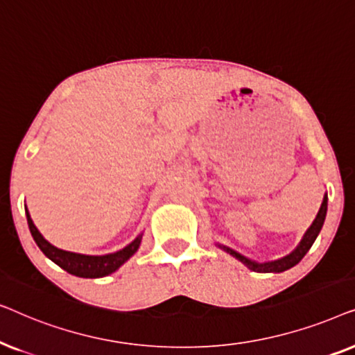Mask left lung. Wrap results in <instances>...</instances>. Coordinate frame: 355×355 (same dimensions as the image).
Returning <instances> with one entry per match:
<instances>
[{
  "label": "left lung",
  "instance_id": "8db88e82",
  "mask_svg": "<svg viewBox=\"0 0 355 355\" xmlns=\"http://www.w3.org/2000/svg\"><path fill=\"white\" fill-rule=\"evenodd\" d=\"M327 208H328V196L324 193L323 197V202H322V207H320V210L317 213V218H315L312 225H310V227L307 230V232H305L302 241L299 242V245L295 247V249L291 252L289 255L283 257V259L279 260H275V261H265V263H259V261H254L250 259H247V257L241 255L239 252L232 250L230 249V247L226 245H221L218 244V247L220 249H223L225 252H227V254L236 257L237 260L242 261L247 268H250L252 271H257V273H281V271H286L289 268H293L294 265H297L300 260L304 259V255L307 254L310 247H312V244L315 242V239H317L318 232L322 231V226L324 223V216H327Z\"/></svg>",
  "mask_w": 355,
  "mask_h": 355
}]
</instances>
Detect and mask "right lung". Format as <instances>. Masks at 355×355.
I'll return each mask as SVG.
<instances>
[{
	"label": "right lung",
	"mask_w": 355,
	"mask_h": 355,
	"mask_svg": "<svg viewBox=\"0 0 355 355\" xmlns=\"http://www.w3.org/2000/svg\"><path fill=\"white\" fill-rule=\"evenodd\" d=\"M26 215H27L28 230L32 232L33 241L37 242V245L40 247L43 254H45L51 261H55L58 266H61L62 270L67 271V273L79 276V278H103V276L114 273V271L118 270L124 261H128L130 257L137 252L140 241H142V234H140L139 237H135L129 245H125L123 250H118L114 252V254H108V255L74 254V252L61 250L58 249V247L51 245L50 242L40 234V231L37 230L35 225H33L27 208H26Z\"/></svg>",
	"instance_id": "add662e5"
}]
</instances>
